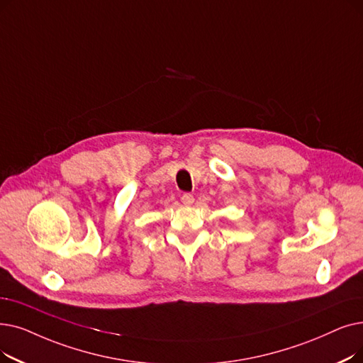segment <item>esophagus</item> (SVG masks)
<instances>
[{"label": "esophagus", "instance_id": "34e87169", "mask_svg": "<svg viewBox=\"0 0 363 363\" xmlns=\"http://www.w3.org/2000/svg\"><path fill=\"white\" fill-rule=\"evenodd\" d=\"M181 201L185 204V206H191V204L194 203V196L190 194V193H185V194L181 197Z\"/></svg>", "mask_w": 363, "mask_h": 363}]
</instances>
